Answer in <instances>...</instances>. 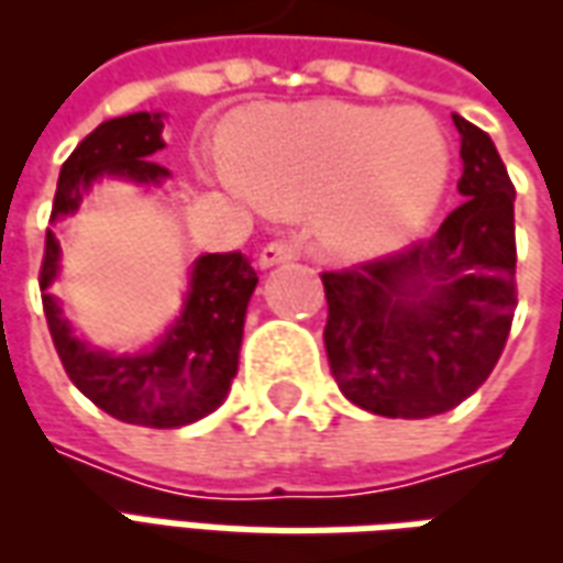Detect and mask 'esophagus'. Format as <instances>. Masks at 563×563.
<instances>
[{
    "label": "esophagus",
    "mask_w": 563,
    "mask_h": 563,
    "mask_svg": "<svg viewBox=\"0 0 563 563\" xmlns=\"http://www.w3.org/2000/svg\"><path fill=\"white\" fill-rule=\"evenodd\" d=\"M298 256V250L286 241H271L258 250V265L262 268H271V265H280V262H292Z\"/></svg>",
    "instance_id": "esophagus-1"
}]
</instances>
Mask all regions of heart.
<instances>
[{
    "mask_svg": "<svg viewBox=\"0 0 563 563\" xmlns=\"http://www.w3.org/2000/svg\"><path fill=\"white\" fill-rule=\"evenodd\" d=\"M225 172L274 213L319 205V238L341 256L371 258L424 232L446 196L452 153L422 108L313 102L246 117Z\"/></svg>",
    "mask_w": 563,
    "mask_h": 563,
    "instance_id": "obj_1",
    "label": "heart"
}]
</instances>
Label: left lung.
Returning <instances> with one entry per match:
<instances>
[{"mask_svg": "<svg viewBox=\"0 0 563 563\" xmlns=\"http://www.w3.org/2000/svg\"><path fill=\"white\" fill-rule=\"evenodd\" d=\"M461 135L459 208L398 253L322 271L325 353L341 391L389 419H428L483 386L516 313V186L483 129Z\"/></svg>", "mask_w": 563, "mask_h": 563, "instance_id": "obj_1", "label": "left lung"}]
</instances>
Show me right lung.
Segmentation results:
<instances>
[{
  "mask_svg": "<svg viewBox=\"0 0 563 563\" xmlns=\"http://www.w3.org/2000/svg\"><path fill=\"white\" fill-rule=\"evenodd\" d=\"M162 147V117L147 111L104 120L102 126L92 129L80 141L59 172L51 229L44 234L38 286L47 329L68 379L96 407H102L104 413L120 422L180 428L213 413L232 389L246 305L258 283L250 258L241 250L198 258L184 317L177 319V325L156 350L141 355H108L90 350L87 343L71 338L54 295H47L59 271V238L54 225L66 222L80 208L84 192L102 174H117L139 184H159L168 172L147 156Z\"/></svg>",
  "mask_w": 563,
  "mask_h": 563,
  "instance_id": "right-lung-1",
  "label": "right lung"
}]
</instances>
